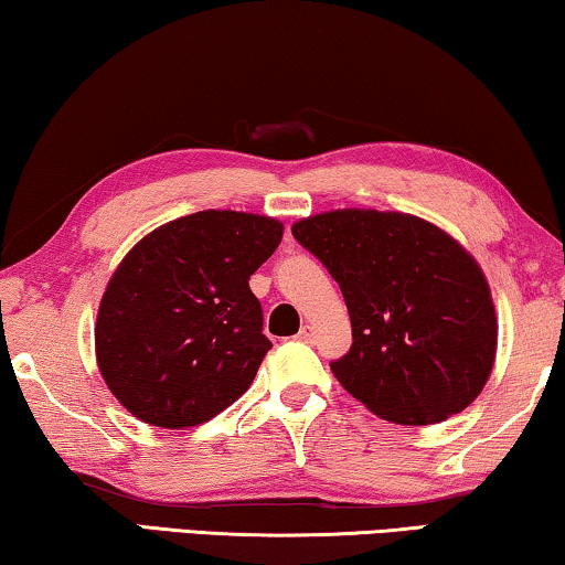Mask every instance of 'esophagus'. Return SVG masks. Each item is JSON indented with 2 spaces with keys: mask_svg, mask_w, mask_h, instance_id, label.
<instances>
[{
  "mask_svg": "<svg viewBox=\"0 0 565 565\" xmlns=\"http://www.w3.org/2000/svg\"><path fill=\"white\" fill-rule=\"evenodd\" d=\"M299 340H301V342H311V340H315V327H311V324L301 327V330H299Z\"/></svg>",
  "mask_w": 565,
  "mask_h": 565,
  "instance_id": "1",
  "label": "esophagus"
}]
</instances>
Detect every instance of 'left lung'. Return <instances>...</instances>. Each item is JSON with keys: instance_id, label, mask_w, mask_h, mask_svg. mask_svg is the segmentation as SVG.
<instances>
[{"instance_id": "left-lung-1", "label": "left lung", "mask_w": 565, "mask_h": 565, "mask_svg": "<svg viewBox=\"0 0 565 565\" xmlns=\"http://www.w3.org/2000/svg\"><path fill=\"white\" fill-rule=\"evenodd\" d=\"M291 233L348 305L352 348L330 367L352 398L385 420L426 426L482 393L498 317L482 268L451 235L358 207L305 217Z\"/></svg>"}]
</instances>
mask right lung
I'll return each mask as SVG.
<instances>
[{"instance_id": "obj_1", "label": "right lung", "mask_w": 565, "mask_h": 565, "mask_svg": "<svg viewBox=\"0 0 565 565\" xmlns=\"http://www.w3.org/2000/svg\"><path fill=\"white\" fill-rule=\"evenodd\" d=\"M281 233L274 217L200 210L126 254L100 299L96 358L129 414L188 428L248 391L271 350L248 279Z\"/></svg>"}]
</instances>
